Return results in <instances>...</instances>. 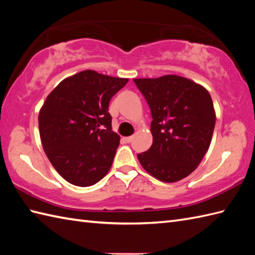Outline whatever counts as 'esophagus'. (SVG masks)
I'll list each match as a JSON object with an SVG mask.
<instances>
[{"label": "esophagus", "instance_id": "esophagus-1", "mask_svg": "<svg viewBox=\"0 0 255 255\" xmlns=\"http://www.w3.org/2000/svg\"><path fill=\"white\" fill-rule=\"evenodd\" d=\"M132 136H129V137H124V140H125V141H126V142H131L132 141Z\"/></svg>", "mask_w": 255, "mask_h": 255}]
</instances>
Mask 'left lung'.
Here are the masks:
<instances>
[{
	"label": "left lung",
	"instance_id": "1",
	"mask_svg": "<svg viewBox=\"0 0 255 255\" xmlns=\"http://www.w3.org/2000/svg\"><path fill=\"white\" fill-rule=\"evenodd\" d=\"M152 115L153 141L138 154L156 180L174 183L199 165L211 142L216 123L213 100L203 85L175 74L133 79Z\"/></svg>",
	"mask_w": 255,
	"mask_h": 255
}]
</instances>
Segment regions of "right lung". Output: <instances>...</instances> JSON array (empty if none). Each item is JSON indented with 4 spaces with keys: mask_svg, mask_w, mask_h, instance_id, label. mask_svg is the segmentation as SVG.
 <instances>
[{
    "mask_svg": "<svg viewBox=\"0 0 255 255\" xmlns=\"http://www.w3.org/2000/svg\"><path fill=\"white\" fill-rule=\"evenodd\" d=\"M128 79L84 70L62 80L41 106L39 133L46 155L67 182L94 185L110 171L121 137L108 106Z\"/></svg>",
    "mask_w": 255,
    "mask_h": 255,
    "instance_id": "obj_1",
    "label": "right lung"
}]
</instances>
